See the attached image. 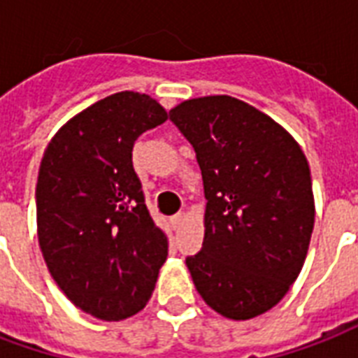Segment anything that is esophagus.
Returning a JSON list of instances; mask_svg holds the SVG:
<instances>
[{
	"label": "esophagus",
	"instance_id": "34e87169",
	"mask_svg": "<svg viewBox=\"0 0 358 358\" xmlns=\"http://www.w3.org/2000/svg\"><path fill=\"white\" fill-rule=\"evenodd\" d=\"M185 218H187V215H185V213H177V215H173V217L170 218L173 229H181V226L185 224Z\"/></svg>",
	"mask_w": 358,
	"mask_h": 358
}]
</instances>
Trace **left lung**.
<instances>
[{"label":"left lung","mask_w":358,"mask_h":358,"mask_svg":"<svg viewBox=\"0 0 358 358\" xmlns=\"http://www.w3.org/2000/svg\"><path fill=\"white\" fill-rule=\"evenodd\" d=\"M170 121L196 151L207 207L201 250L187 257L210 308L250 320L297 280L314 229L308 160L278 123L234 96L181 102Z\"/></svg>","instance_id":"obj_1"}]
</instances>
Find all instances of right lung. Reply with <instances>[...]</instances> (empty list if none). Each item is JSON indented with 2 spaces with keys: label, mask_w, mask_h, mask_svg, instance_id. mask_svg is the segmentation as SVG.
<instances>
[{
  "label": "right lung",
  "mask_w": 358,
  "mask_h": 358,
  "mask_svg": "<svg viewBox=\"0 0 358 358\" xmlns=\"http://www.w3.org/2000/svg\"><path fill=\"white\" fill-rule=\"evenodd\" d=\"M166 119L155 99L121 91L63 124L44 151L38 245L61 292L99 320L140 312L168 257L132 166L138 136Z\"/></svg>",
  "instance_id": "right-lung-1"
}]
</instances>
